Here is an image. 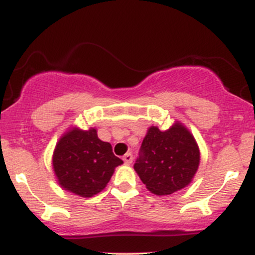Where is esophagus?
Returning a JSON list of instances; mask_svg holds the SVG:
<instances>
[{
	"label": "esophagus",
	"mask_w": 255,
	"mask_h": 255,
	"mask_svg": "<svg viewBox=\"0 0 255 255\" xmlns=\"http://www.w3.org/2000/svg\"><path fill=\"white\" fill-rule=\"evenodd\" d=\"M124 160L126 164H130V163L133 162V156H131V153H126L124 156Z\"/></svg>",
	"instance_id": "obj_1"
}]
</instances>
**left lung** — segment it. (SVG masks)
Returning a JSON list of instances; mask_svg holds the SVG:
<instances>
[{
  "label": "left lung",
  "instance_id": "obj_1",
  "mask_svg": "<svg viewBox=\"0 0 255 255\" xmlns=\"http://www.w3.org/2000/svg\"><path fill=\"white\" fill-rule=\"evenodd\" d=\"M200 163L193 134L181 122L169 129L151 126L142 140L134 170L146 188L156 195H169L192 182Z\"/></svg>",
  "mask_w": 255,
  "mask_h": 255
}]
</instances>
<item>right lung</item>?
I'll return each mask as SVG.
<instances>
[{
    "label": "right lung",
    "instance_id": "obj_1",
    "mask_svg": "<svg viewBox=\"0 0 255 255\" xmlns=\"http://www.w3.org/2000/svg\"><path fill=\"white\" fill-rule=\"evenodd\" d=\"M122 160L102 141L96 128L72 127L60 137L52 154V169L64 191L83 198L98 194L107 187Z\"/></svg>",
    "mask_w": 255,
    "mask_h": 255
}]
</instances>
